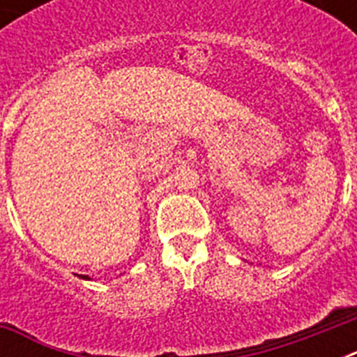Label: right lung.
Returning <instances> with one entry per match:
<instances>
[{"instance_id":"1","label":"right lung","mask_w":357,"mask_h":357,"mask_svg":"<svg viewBox=\"0 0 357 357\" xmlns=\"http://www.w3.org/2000/svg\"><path fill=\"white\" fill-rule=\"evenodd\" d=\"M79 278H83V280H91V278H89V276H79Z\"/></svg>"}]
</instances>
